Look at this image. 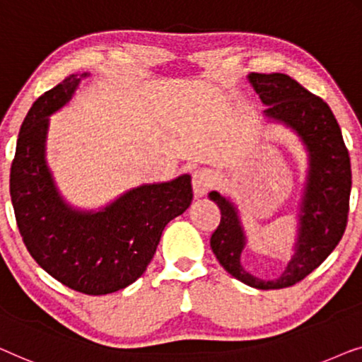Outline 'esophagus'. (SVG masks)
Wrapping results in <instances>:
<instances>
[{
    "mask_svg": "<svg viewBox=\"0 0 362 362\" xmlns=\"http://www.w3.org/2000/svg\"><path fill=\"white\" fill-rule=\"evenodd\" d=\"M211 177L208 174L206 170L203 169H198L193 172V177H192V187H193V193H195V197H203L205 193L210 190L211 188Z\"/></svg>",
    "mask_w": 362,
    "mask_h": 362,
    "instance_id": "obj_1",
    "label": "esophagus"
}]
</instances>
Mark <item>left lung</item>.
<instances>
[{"instance_id": "1", "label": "left lung", "mask_w": 362, "mask_h": 362, "mask_svg": "<svg viewBox=\"0 0 362 362\" xmlns=\"http://www.w3.org/2000/svg\"><path fill=\"white\" fill-rule=\"evenodd\" d=\"M249 81L269 108L267 118L282 121L302 137L310 154L295 254L276 281H261L241 264L246 244L236 208L218 192L210 200L220 208V225L211 234V251L226 272L249 287L272 290L303 281L338 246L348 225L351 162L349 152L329 106L285 74H249Z\"/></svg>"}]
</instances>
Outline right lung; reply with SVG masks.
Segmentation results:
<instances>
[{"label":"right lung","mask_w":362,"mask_h":362,"mask_svg":"<svg viewBox=\"0 0 362 362\" xmlns=\"http://www.w3.org/2000/svg\"><path fill=\"white\" fill-rule=\"evenodd\" d=\"M88 74H74L40 95L23 121L9 192L23 241L49 276L86 295L118 292L139 279L167 223L190 206V175L132 188L105 210H72L45 165L49 116Z\"/></svg>","instance_id":"right-lung-1"}]
</instances>
